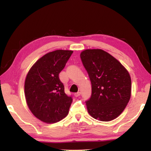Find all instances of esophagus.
<instances>
[{
  "label": "esophagus",
  "mask_w": 151,
  "mask_h": 151,
  "mask_svg": "<svg viewBox=\"0 0 151 151\" xmlns=\"http://www.w3.org/2000/svg\"><path fill=\"white\" fill-rule=\"evenodd\" d=\"M80 95H81V93H80V92H78V93H75V97H78Z\"/></svg>",
  "instance_id": "esophagus-1"
}]
</instances>
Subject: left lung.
Returning <instances> with one entry per match:
<instances>
[{"instance_id":"8db88e82","label":"left lung","mask_w":151,"mask_h":151,"mask_svg":"<svg viewBox=\"0 0 151 151\" xmlns=\"http://www.w3.org/2000/svg\"><path fill=\"white\" fill-rule=\"evenodd\" d=\"M92 85L86 101L88 113L101 121H110L124 111L131 98V79L121 63L101 49H87L81 54Z\"/></svg>"}]
</instances>
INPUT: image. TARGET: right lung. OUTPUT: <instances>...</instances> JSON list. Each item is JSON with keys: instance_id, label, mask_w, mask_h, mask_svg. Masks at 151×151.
I'll list each match as a JSON object with an SVG mask.
<instances>
[{"instance_id": "add662e5", "label": "right lung", "mask_w": 151, "mask_h": 151, "mask_svg": "<svg viewBox=\"0 0 151 151\" xmlns=\"http://www.w3.org/2000/svg\"><path fill=\"white\" fill-rule=\"evenodd\" d=\"M73 52L57 50L47 53L35 63L26 77L24 93L29 108L47 123L60 121L68 113L73 98L65 93L58 75Z\"/></svg>"}]
</instances>
